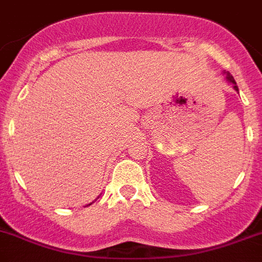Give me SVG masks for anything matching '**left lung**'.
I'll use <instances>...</instances> for the list:
<instances>
[{
  "instance_id": "1",
  "label": "left lung",
  "mask_w": 262,
  "mask_h": 262,
  "mask_svg": "<svg viewBox=\"0 0 262 262\" xmlns=\"http://www.w3.org/2000/svg\"><path fill=\"white\" fill-rule=\"evenodd\" d=\"M227 77H228V80H231L232 83L235 84V90L236 91H238V88H237V85H236V83H235V80H233V77H232V75L229 74V72H227Z\"/></svg>"
}]
</instances>
